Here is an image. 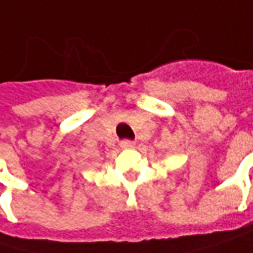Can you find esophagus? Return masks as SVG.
I'll use <instances>...</instances> for the list:
<instances>
[{
    "label": "esophagus",
    "mask_w": 253,
    "mask_h": 253,
    "mask_svg": "<svg viewBox=\"0 0 253 253\" xmlns=\"http://www.w3.org/2000/svg\"><path fill=\"white\" fill-rule=\"evenodd\" d=\"M120 147H122V149H133V147H134V143L130 140H123L120 143Z\"/></svg>",
    "instance_id": "34e87169"
}]
</instances>
